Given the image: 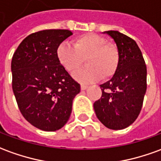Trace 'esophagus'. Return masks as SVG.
Returning <instances> with one entry per match:
<instances>
[{
	"mask_svg": "<svg viewBox=\"0 0 161 161\" xmlns=\"http://www.w3.org/2000/svg\"><path fill=\"white\" fill-rule=\"evenodd\" d=\"M88 88V86L87 85H84V84H81V90H86V89Z\"/></svg>",
	"mask_w": 161,
	"mask_h": 161,
	"instance_id": "1",
	"label": "esophagus"
}]
</instances>
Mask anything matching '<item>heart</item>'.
I'll list each match as a JSON object with an SVG mask.
<instances>
[{
    "label": "heart",
    "mask_w": 161,
    "mask_h": 161,
    "mask_svg": "<svg viewBox=\"0 0 161 161\" xmlns=\"http://www.w3.org/2000/svg\"><path fill=\"white\" fill-rule=\"evenodd\" d=\"M73 46L62 42L57 49L60 64L69 72H74L84 63L87 66L77 70L73 77L82 83H91L113 77L119 66V51L113 43L96 34H83L72 41Z\"/></svg>",
    "instance_id": "obj_1"
}]
</instances>
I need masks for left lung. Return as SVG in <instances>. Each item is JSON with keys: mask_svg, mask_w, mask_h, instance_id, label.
Wrapping results in <instances>:
<instances>
[{"mask_svg": "<svg viewBox=\"0 0 161 161\" xmlns=\"http://www.w3.org/2000/svg\"><path fill=\"white\" fill-rule=\"evenodd\" d=\"M119 51V66L101 84L102 96L93 104L96 116L109 129L128 127L139 115L147 92V65L136 42L119 31H106Z\"/></svg>", "mask_w": 161, "mask_h": 161, "instance_id": "obj_1", "label": "left lung"}]
</instances>
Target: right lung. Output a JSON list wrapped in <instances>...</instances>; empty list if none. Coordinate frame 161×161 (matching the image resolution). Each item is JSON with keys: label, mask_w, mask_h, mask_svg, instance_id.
<instances>
[{"label": "right lung", "mask_w": 161, "mask_h": 161, "mask_svg": "<svg viewBox=\"0 0 161 161\" xmlns=\"http://www.w3.org/2000/svg\"><path fill=\"white\" fill-rule=\"evenodd\" d=\"M72 32L44 30L30 34L12 57V88L20 112L35 127L61 129L72 110L80 84L60 64L57 49Z\"/></svg>", "instance_id": "right-lung-1"}]
</instances>
